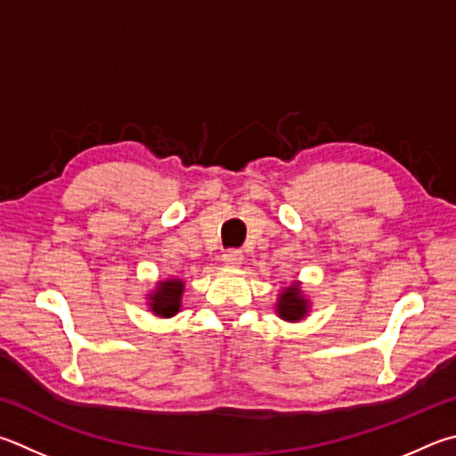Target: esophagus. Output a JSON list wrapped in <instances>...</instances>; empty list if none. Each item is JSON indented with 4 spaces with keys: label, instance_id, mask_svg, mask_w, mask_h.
I'll list each match as a JSON object with an SVG mask.
<instances>
[{
    "label": "esophagus",
    "instance_id": "34e87169",
    "mask_svg": "<svg viewBox=\"0 0 456 456\" xmlns=\"http://www.w3.org/2000/svg\"><path fill=\"white\" fill-rule=\"evenodd\" d=\"M241 263H243V253L241 251L231 249L225 255H223V265H225V267L235 269V267H241Z\"/></svg>",
    "mask_w": 456,
    "mask_h": 456
}]
</instances>
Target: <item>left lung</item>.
Listing matches in <instances>:
<instances>
[{
	"instance_id": "left-lung-1",
	"label": "left lung",
	"mask_w": 456,
	"mask_h": 456,
	"mask_svg": "<svg viewBox=\"0 0 456 456\" xmlns=\"http://www.w3.org/2000/svg\"><path fill=\"white\" fill-rule=\"evenodd\" d=\"M275 311H277V317L289 322H299L309 317L311 301L303 293L301 281H293L291 285L281 289L277 295Z\"/></svg>"
}]
</instances>
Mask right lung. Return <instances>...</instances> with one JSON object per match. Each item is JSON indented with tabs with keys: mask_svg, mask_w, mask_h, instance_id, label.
Wrapping results in <instances>:
<instances>
[{
	"mask_svg": "<svg viewBox=\"0 0 456 456\" xmlns=\"http://www.w3.org/2000/svg\"><path fill=\"white\" fill-rule=\"evenodd\" d=\"M183 293H185V281L181 279H161L155 283L153 291L145 295V305L149 307L155 317L169 319L175 317L181 311V303H183Z\"/></svg>",
	"mask_w": 456,
	"mask_h": 456,
	"instance_id": "right-lung-1",
	"label": "right lung"
}]
</instances>
